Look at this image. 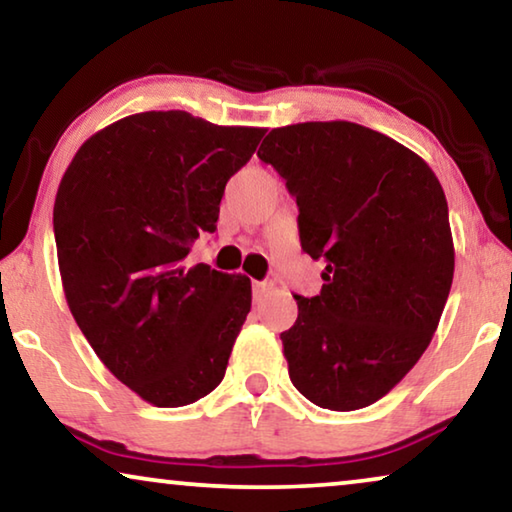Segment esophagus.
I'll return each mask as SVG.
<instances>
[{"label":"esophagus","instance_id":"34e87169","mask_svg":"<svg viewBox=\"0 0 512 512\" xmlns=\"http://www.w3.org/2000/svg\"><path fill=\"white\" fill-rule=\"evenodd\" d=\"M275 291V282H254V300L256 303H261L270 296V293Z\"/></svg>","mask_w":512,"mask_h":512}]
</instances>
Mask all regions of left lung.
Masks as SVG:
<instances>
[{
	"instance_id": "8db88e82",
	"label": "left lung",
	"mask_w": 512,
	"mask_h": 512,
	"mask_svg": "<svg viewBox=\"0 0 512 512\" xmlns=\"http://www.w3.org/2000/svg\"><path fill=\"white\" fill-rule=\"evenodd\" d=\"M258 158L296 195L305 254L326 261L282 333L293 387L319 408L373 405L426 352L450 296L443 186L415 151L349 121L270 130Z\"/></svg>"
}]
</instances>
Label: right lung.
Wrapping results in <instances>:
<instances>
[{
  "instance_id": "right-lung-1",
  "label": "right lung",
  "mask_w": 512,
  "mask_h": 512,
  "mask_svg": "<svg viewBox=\"0 0 512 512\" xmlns=\"http://www.w3.org/2000/svg\"><path fill=\"white\" fill-rule=\"evenodd\" d=\"M265 128L186 111L125 116L88 137L60 181L55 244L69 312L142 401L181 408L219 387L251 310V282L205 263L228 179Z\"/></svg>"
}]
</instances>
